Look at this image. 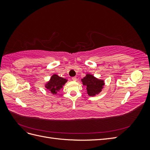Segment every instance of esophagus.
<instances>
[{
    "instance_id": "1",
    "label": "esophagus",
    "mask_w": 150,
    "mask_h": 150,
    "mask_svg": "<svg viewBox=\"0 0 150 150\" xmlns=\"http://www.w3.org/2000/svg\"><path fill=\"white\" fill-rule=\"evenodd\" d=\"M72 80L74 81H77V78L76 77H73V78H72Z\"/></svg>"
}]
</instances>
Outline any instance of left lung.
I'll list each match as a JSON object with an SVG mask.
<instances>
[{
	"mask_svg": "<svg viewBox=\"0 0 150 150\" xmlns=\"http://www.w3.org/2000/svg\"><path fill=\"white\" fill-rule=\"evenodd\" d=\"M83 84L86 86L87 93L89 96H94L100 93L104 86V81L99 79L91 74H86L84 78L81 79Z\"/></svg>",
	"mask_w": 150,
	"mask_h": 150,
	"instance_id": "obj_1",
	"label": "left lung"
}]
</instances>
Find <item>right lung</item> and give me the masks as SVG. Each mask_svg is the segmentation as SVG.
<instances>
[{"label":"right lung","mask_w":150,"mask_h":150,"mask_svg":"<svg viewBox=\"0 0 150 150\" xmlns=\"http://www.w3.org/2000/svg\"><path fill=\"white\" fill-rule=\"evenodd\" d=\"M67 82V79L59 77L56 74H54L50 79L45 84L46 88L52 94H57L64 84Z\"/></svg>","instance_id":"1"}]
</instances>
